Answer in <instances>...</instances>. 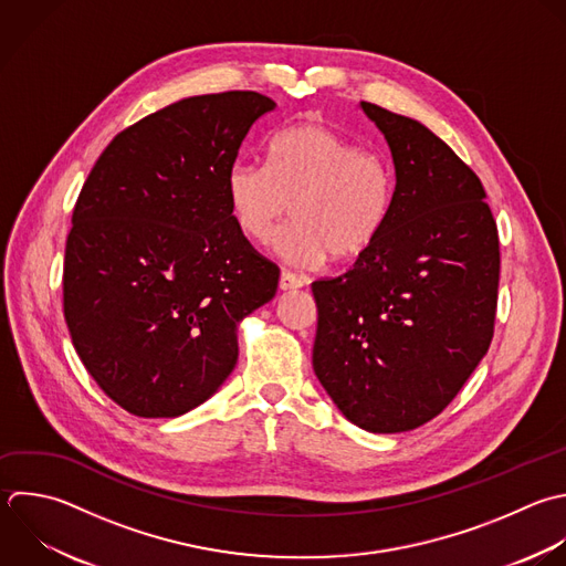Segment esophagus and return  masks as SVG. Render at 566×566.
<instances>
[{"label": "esophagus", "mask_w": 566, "mask_h": 566, "mask_svg": "<svg viewBox=\"0 0 566 566\" xmlns=\"http://www.w3.org/2000/svg\"><path fill=\"white\" fill-rule=\"evenodd\" d=\"M303 285H305V279H303V276H296V274H292V272H281L279 287H281L283 292H287V290H298V287H303Z\"/></svg>", "instance_id": "1"}]
</instances>
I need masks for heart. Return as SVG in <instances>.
<instances>
[{"mask_svg": "<svg viewBox=\"0 0 566 566\" xmlns=\"http://www.w3.org/2000/svg\"><path fill=\"white\" fill-rule=\"evenodd\" d=\"M394 172L387 159L321 122L279 130L268 164L237 161L226 175V197L237 228L268 243L290 206L294 223L276 254L296 268H318L329 256L352 261L382 232L394 206Z\"/></svg>", "mask_w": 566, "mask_h": 566, "instance_id": "1", "label": "heart"}]
</instances>
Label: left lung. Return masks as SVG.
Listing matches in <instances>:
<instances>
[{"label":"left lung","instance_id":"obj_1","mask_svg":"<svg viewBox=\"0 0 566 566\" xmlns=\"http://www.w3.org/2000/svg\"><path fill=\"white\" fill-rule=\"evenodd\" d=\"M396 172L389 219L349 272L314 281V374L340 413L371 433L438 416L489 349L497 228L480 179L427 126L376 104Z\"/></svg>","mask_w":566,"mask_h":566}]
</instances>
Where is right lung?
<instances>
[{
	"mask_svg": "<svg viewBox=\"0 0 566 566\" xmlns=\"http://www.w3.org/2000/svg\"><path fill=\"white\" fill-rule=\"evenodd\" d=\"M274 108L250 91L170 104L119 133L82 188L64 316L88 374L135 416L177 418L214 396L239 323L276 294L279 268L226 197L243 139Z\"/></svg>",
	"mask_w": 566,
	"mask_h": 566,
	"instance_id": "right-lung-1",
	"label": "right lung"
}]
</instances>
